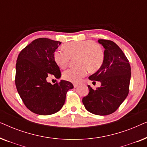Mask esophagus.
<instances>
[{
	"label": "esophagus",
	"instance_id": "obj_1",
	"mask_svg": "<svg viewBox=\"0 0 147 147\" xmlns=\"http://www.w3.org/2000/svg\"><path fill=\"white\" fill-rule=\"evenodd\" d=\"M78 86V84H74V88H77Z\"/></svg>",
	"mask_w": 147,
	"mask_h": 147
}]
</instances>
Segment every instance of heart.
Returning a JSON list of instances; mask_svg holds the SVG:
<instances>
[{
	"label": "heart",
	"mask_w": 147,
	"mask_h": 147,
	"mask_svg": "<svg viewBox=\"0 0 147 147\" xmlns=\"http://www.w3.org/2000/svg\"><path fill=\"white\" fill-rule=\"evenodd\" d=\"M64 52L55 51L53 60L58 67H67L70 58L76 57L78 67L70 68L63 73V78L72 83H78L87 74L88 69L95 72L101 67L104 60V52L99 44L93 40L72 41L62 46Z\"/></svg>",
	"instance_id": "heart-1"
}]
</instances>
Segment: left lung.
I'll use <instances>...</instances> for the list:
<instances>
[{"label":"left lung","mask_w":147,"mask_h":147,"mask_svg":"<svg viewBox=\"0 0 147 147\" xmlns=\"http://www.w3.org/2000/svg\"><path fill=\"white\" fill-rule=\"evenodd\" d=\"M98 43L105 49L104 60L101 67L89 79L100 82L101 86L93 90L88 86L89 94L83 98L82 102L88 111L105 116L115 112L127 97L131 69L126 55L114 42L99 39Z\"/></svg>","instance_id":"1"}]
</instances>
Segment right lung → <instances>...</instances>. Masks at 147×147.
<instances>
[{"instance_id":"add662e5","label":"right lung","mask_w":147,"mask_h":147,"mask_svg":"<svg viewBox=\"0 0 147 147\" xmlns=\"http://www.w3.org/2000/svg\"><path fill=\"white\" fill-rule=\"evenodd\" d=\"M61 43L47 38L32 41L20 52L16 63L15 85L28 109L39 115L56 113L63 107L66 94L74 88L71 82L61 80L52 85L48 76L61 77L53 53Z\"/></svg>"}]
</instances>
